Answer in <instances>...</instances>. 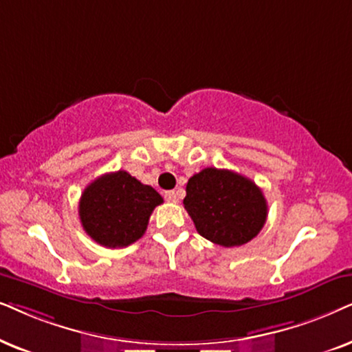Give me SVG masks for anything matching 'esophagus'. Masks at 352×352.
I'll list each match as a JSON object with an SVG mask.
<instances>
[{"label": "esophagus", "instance_id": "34e87169", "mask_svg": "<svg viewBox=\"0 0 352 352\" xmlns=\"http://www.w3.org/2000/svg\"><path fill=\"white\" fill-rule=\"evenodd\" d=\"M164 198H166V201H168V203H177V201H179V198H177V193L175 191H166V193H164Z\"/></svg>", "mask_w": 352, "mask_h": 352}]
</instances>
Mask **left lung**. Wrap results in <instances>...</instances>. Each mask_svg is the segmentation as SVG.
I'll list each match as a JSON object with an SVG mask.
<instances>
[{"mask_svg": "<svg viewBox=\"0 0 352 352\" xmlns=\"http://www.w3.org/2000/svg\"><path fill=\"white\" fill-rule=\"evenodd\" d=\"M196 230L215 245H246L262 230L267 201L254 182L227 170L208 167L186 184L184 199Z\"/></svg>", "mask_w": 352, "mask_h": 352, "instance_id": "1", "label": "left lung"}]
</instances>
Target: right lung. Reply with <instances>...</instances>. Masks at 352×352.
Masks as SVG:
<instances>
[{"mask_svg": "<svg viewBox=\"0 0 352 352\" xmlns=\"http://www.w3.org/2000/svg\"><path fill=\"white\" fill-rule=\"evenodd\" d=\"M162 196L125 170L98 177L83 190L78 215L83 230L98 245L125 248L146 232L154 208Z\"/></svg>", "mask_w": 352, "mask_h": 352, "instance_id": "add662e5", "label": "right lung"}]
</instances>
